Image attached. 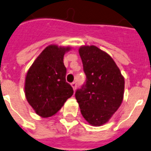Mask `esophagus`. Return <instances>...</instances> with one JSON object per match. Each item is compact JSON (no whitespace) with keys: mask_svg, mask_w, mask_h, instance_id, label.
Wrapping results in <instances>:
<instances>
[{"mask_svg":"<svg viewBox=\"0 0 151 151\" xmlns=\"http://www.w3.org/2000/svg\"><path fill=\"white\" fill-rule=\"evenodd\" d=\"M72 88H73V90H74V91H76V86H77V84L76 82H73V83H72Z\"/></svg>","mask_w":151,"mask_h":151,"instance_id":"obj_1","label":"esophagus"}]
</instances>
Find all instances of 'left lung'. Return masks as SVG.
Masks as SVG:
<instances>
[{"label": "left lung", "mask_w": 151, "mask_h": 151, "mask_svg": "<svg viewBox=\"0 0 151 151\" xmlns=\"http://www.w3.org/2000/svg\"><path fill=\"white\" fill-rule=\"evenodd\" d=\"M85 84L76 92L84 119L93 126L107 123L124 98V79L113 58L95 45L79 48Z\"/></svg>", "instance_id": "8db88e82"}]
</instances>
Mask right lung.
<instances>
[{"label": "right lung", "mask_w": 151, "mask_h": 151, "mask_svg": "<svg viewBox=\"0 0 151 151\" xmlns=\"http://www.w3.org/2000/svg\"><path fill=\"white\" fill-rule=\"evenodd\" d=\"M71 48L50 45L41 52L28 70L25 79V95L38 115L50 117L61 109L73 94L66 82L65 53Z\"/></svg>", "instance_id": "obj_1"}]
</instances>
